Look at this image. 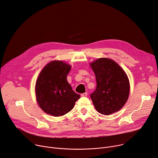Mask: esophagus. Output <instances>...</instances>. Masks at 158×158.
<instances>
[{"instance_id": "1", "label": "esophagus", "mask_w": 158, "mask_h": 158, "mask_svg": "<svg viewBox=\"0 0 158 158\" xmlns=\"http://www.w3.org/2000/svg\"><path fill=\"white\" fill-rule=\"evenodd\" d=\"M81 97H87V92H85V93H83L81 94Z\"/></svg>"}]
</instances>
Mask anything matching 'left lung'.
Instances as JSON below:
<instances>
[{
  "label": "left lung",
  "instance_id": "1",
  "mask_svg": "<svg viewBox=\"0 0 158 158\" xmlns=\"http://www.w3.org/2000/svg\"><path fill=\"white\" fill-rule=\"evenodd\" d=\"M90 66L97 83L90 98L97 111L109 115L120 110L130 93L129 80L125 72L113 60L108 58L97 59L90 63Z\"/></svg>",
  "mask_w": 158,
  "mask_h": 158
}]
</instances>
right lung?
Here are the masks:
<instances>
[{
  "label": "right lung",
  "mask_w": 158,
  "mask_h": 158,
  "mask_svg": "<svg viewBox=\"0 0 158 158\" xmlns=\"http://www.w3.org/2000/svg\"><path fill=\"white\" fill-rule=\"evenodd\" d=\"M71 66L60 60H54L42 70L36 82L37 102L46 113L54 116L64 115L80 99L67 81Z\"/></svg>",
  "instance_id": "right-lung-1"
}]
</instances>
